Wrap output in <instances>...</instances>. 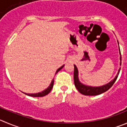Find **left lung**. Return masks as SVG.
<instances>
[{
	"label": "left lung",
	"instance_id": "left-lung-1",
	"mask_svg": "<svg viewBox=\"0 0 127 127\" xmlns=\"http://www.w3.org/2000/svg\"><path fill=\"white\" fill-rule=\"evenodd\" d=\"M120 54L121 55V53H120ZM122 64V57L120 56V65ZM120 68L119 69L118 73H117V76L115 78L111 81L110 82L108 83V84L103 85L102 87H89L86 86L85 85H83L82 84H81L78 80V70H77V67L75 65H74V72H73V79H74V84L75 87L78 90L80 94H83L84 95H100V94H102V93L105 92L106 91L110 89L115 83V82L117 80V77L119 76V73H120Z\"/></svg>",
	"mask_w": 127,
	"mask_h": 127
}]
</instances>
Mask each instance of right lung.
Listing matches in <instances>:
<instances>
[{"mask_svg":"<svg viewBox=\"0 0 127 127\" xmlns=\"http://www.w3.org/2000/svg\"><path fill=\"white\" fill-rule=\"evenodd\" d=\"M63 67H64V65L62 66L61 67H60V68H59V69L57 70L56 73H57L59 71H60V70L63 68ZM54 79L52 80V82H51V84H50V86H49L47 89H45V90H43V92H42L38 93V94H25V93H24V94H25V95H29V96H33V97H40V96H45V95H47V94H49V93H50V92L51 91V90L52 89L53 86H54Z\"/></svg>","mask_w":127,"mask_h":127,"instance_id":"add662e5","label":"right lung"}]
</instances>
